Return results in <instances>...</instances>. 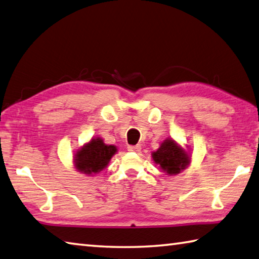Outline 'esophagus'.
<instances>
[{
  "label": "esophagus",
  "instance_id": "1",
  "mask_svg": "<svg viewBox=\"0 0 259 259\" xmlns=\"http://www.w3.org/2000/svg\"><path fill=\"white\" fill-rule=\"evenodd\" d=\"M127 150L130 151V152H140L141 145H128Z\"/></svg>",
  "mask_w": 259,
  "mask_h": 259
}]
</instances>
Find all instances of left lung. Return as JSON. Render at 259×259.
I'll use <instances>...</instances> for the list:
<instances>
[{
  "mask_svg": "<svg viewBox=\"0 0 259 259\" xmlns=\"http://www.w3.org/2000/svg\"><path fill=\"white\" fill-rule=\"evenodd\" d=\"M154 162L168 175H177L189 164L186 151L180 148L174 140H165L160 148L152 153Z\"/></svg>",
  "mask_w": 259,
  "mask_h": 259,
  "instance_id": "1",
  "label": "left lung"
}]
</instances>
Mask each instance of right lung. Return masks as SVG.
Segmentation results:
<instances>
[{
	"instance_id": "add662e5",
	"label": "right lung",
	"mask_w": 259,
	"mask_h": 259,
	"mask_svg": "<svg viewBox=\"0 0 259 259\" xmlns=\"http://www.w3.org/2000/svg\"><path fill=\"white\" fill-rule=\"evenodd\" d=\"M115 145H107L101 139H92L76 153L74 162L80 172L92 175L101 171L116 153Z\"/></svg>"
}]
</instances>
